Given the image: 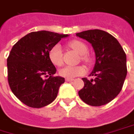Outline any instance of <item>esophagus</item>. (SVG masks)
I'll return each mask as SVG.
<instances>
[{"label": "esophagus", "instance_id": "obj_1", "mask_svg": "<svg viewBox=\"0 0 134 134\" xmlns=\"http://www.w3.org/2000/svg\"><path fill=\"white\" fill-rule=\"evenodd\" d=\"M65 80H66V82H72V81H74V79H69V78H67V79H65Z\"/></svg>", "mask_w": 134, "mask_h": 134}]
</instances>
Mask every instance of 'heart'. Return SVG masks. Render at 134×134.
I'll list each match as a JSON object with an SVG mask.
<instances>
[{"mask_svg": "<svg viewBox=\"0 0 134 134\" xmlns=\"http://www.w3.org/2000/svg\"><path fill=\"white\" fill-rule=\"evenodd\" d=\"M69 46L76 51L79 54L81 55V60L89 64L90 63V58L86 54L88 51V48L86 44L83 43V42L78 41V40H74L71 41L69 43ZM48 57L51 61V63L55 66H61L63 64V58H62V51L61 47L59 44H56L54 45L50 51L48 52ZM86 69L83 66L79 65V66H67V67L62 68L60 70L59 74L60 76L64 78H69L72 79L74 77L80 76L85 74Z\"/></svg>", "mask_w": 134, "mask_h": 134, "instance_id": "obj_1", "label": "heart"}]
</instances>
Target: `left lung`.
<instances>
[{
    "label": "left lung",
    "instance_id": "obj_1",
    "mask_svg": "<svg viewBox=\"0 0 134 134\" xmlns=\"http://www.w3.org/2000/svg\"><path fill=\"white\" fill-rule=\"evenodd\" d=\"M76 36L89 42L96 54V64L90 75L95 79H82L84 86L79 96L92 106L106 105L123 87L127 73L126 54L114 36L103 30H87Z\"/></svg>",
    "mask_w": 134,
    "mask_h": 134
}]
</instances>
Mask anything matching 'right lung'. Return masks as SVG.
<instances>
[{
    "label": "right lung",
    "mask_w": 134,
    "mask_h": 134,
    "mask_svg": "<svg viewBox=\"0 0 134 134\" xmlns=\"http://www.w3.org/2000/svg\"><path fill=\"white\" fill-rule=\"evenodd\" d=\"M67 36L48 31L32 32L13 46L7 60L8 83L13 93L26 105L39 108L56 98L65 80L54 76L57 70L48 52Z\"/></svg>",
    "instance_id": "obj_1"
}]
</instances>
